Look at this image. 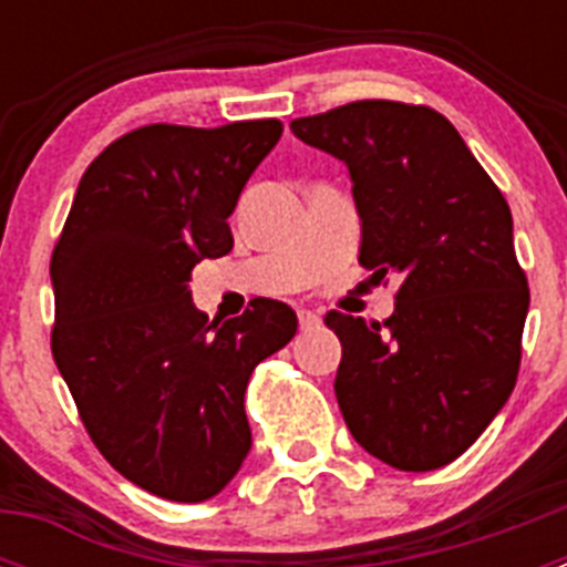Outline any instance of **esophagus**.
<instances>
[{"label":"esophagus","mask_w":567,"mask_h":567,"mask_svg":"<svg viewBox=\"0 0 567 567\" xmlns=\"http://www.w3.org/2000/svg\"><path fill=\"white\" fill-rule=\"evenodd\" d=\"M298 323H300V332H312V329L320 327V318L315 312H309V309H300Z\"/></svg>","instance_id":"34e87169"}]
</instances>
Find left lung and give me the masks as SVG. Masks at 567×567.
<instances>
[{
	"label": "left lung",
	"mask_w": 567,
	"mask_h": 567,
	"mask_svg": "<svg viewBox=\"0 0 567 567\" xmlns=\"http://www.w3.org/2000/svg\"><path fill=\"white\" fill-rule=\"evenodd\" d=\"M292 133L352 175L360 267L398 278L383 323L329 312L343 358L334 394L352 437L400 471L449 465L514 392L528 280L508 202L432 107L352 102Z\"/></svg>",
	"instance_id": "8db88e82"
}]
</instances>
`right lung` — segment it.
Masks as SVG:
<instances>
[{
	"label": "right lung",
	"mask_w": 567,
	"mask_h": 567,
	"mask_svg": "<svg viewBox=\"0 0 567 567\" xmlns=\"http://www.w3.org/2000/svg\"><path fill=\"white\" fill-rule=\"evenodd\" d=\"M280 133L260 118L115 138L84 169L50 258L53 360L104 460L155 497L204 503L238 474L249 374L298 332L280 300L218 327L189 292L195 264L233 249L227 218Z\"/></svg>",
	"instance_id": "add662e5"
}]
</instances>
